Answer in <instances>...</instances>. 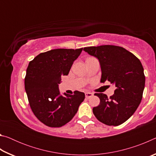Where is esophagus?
I'll use <instances>...</instances> for the list:
<instances>
[{"label":"esophagus","instance_id":"esophagus-1","mask_svg":"<svg viewBox=\"0 0 156 156\" xmlns=\"http://www.w3.org/2000/svg\"><path fill=\"white\" fill-rule=\"evenodd\" d=\"M93 94L92 93H90V92H86L85 93V97L87 98H91L93 96Z\"/></svg>","mask_w":156,"mask_h":156}]
</instances>
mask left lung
<instances>
[{"mask_svg": "<svg viewBox=\"0 0 156 156\" xmlns=\"http://www.w3.org/2000/svg\"><path fill=\"white\" fill-rule=\"evenodd\" d=\"M84 51L98 59L101 68V83L114 84V94H95L100 105L93 113L100 122L118 126L127 120L136 112L142 98L145 76L141 62L122 47L101 45L84 47Z\"/></svg>", "mask_w": 156, "mask_h": 156, "instance_id": "obj_1", "label": "left lung"}]
</instances>
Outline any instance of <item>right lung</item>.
<instances>
[{
    "label": "right lung",
    "mask_w": 156,
    "mask_h": 156,
    "mask_svg": "<svg viewBox=\"0 0 156 156\" xmlns=\"http://www.w3.org/2000/svg\"><path fill=\"white\" fill-rule=\"evenodd\" d=\"M83 49H52L29 63L25 78L29 103L36 117L50 127H60L69 122L85 97L78 91L62 96L58 89L61 77L68 75Z\"/></svg>",
    "instance_id": "1"
}]
</instances>
